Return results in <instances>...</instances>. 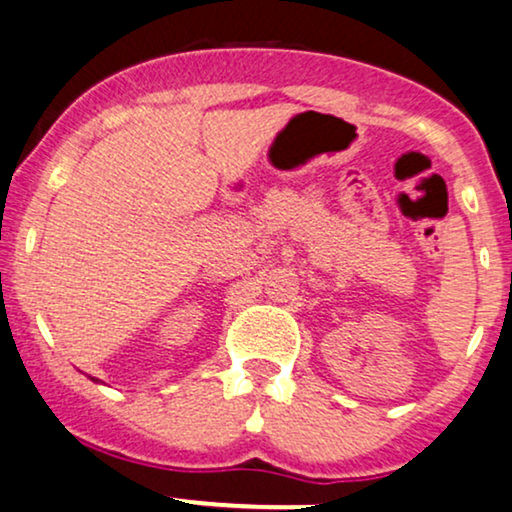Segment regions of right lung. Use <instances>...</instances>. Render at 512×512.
<instances>
[{
  "mask_svg": "<svg viewBox=\"0 0 512 512\" xmlns=\"http://www.w3.org/2000/svg\"><path fill=\"white\" fill-rule=\"evenodd\" d=\"M91 379H93V377H91ZM93 381H98V379H93Z\"/></svg>",
  "mask_w": 512,
  "mask_h": 512,
  "instance_id": "add662e5",
  "label": "right lung"
}]
</instances>
